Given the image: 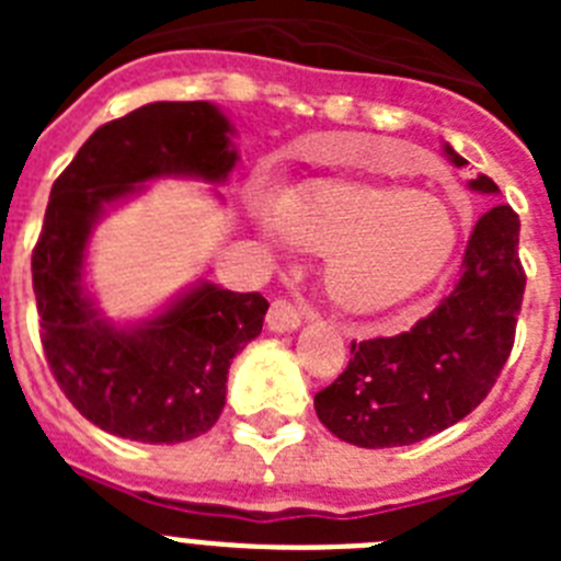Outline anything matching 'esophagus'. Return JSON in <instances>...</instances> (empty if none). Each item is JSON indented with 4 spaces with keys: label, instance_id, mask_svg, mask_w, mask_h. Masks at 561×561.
Wrapping results in <instances>:
<instances>
[{
    "label": "esophagus",
    "instance_id": "obj_1",
    "mask_svg": "<svg viewBox=\"0 0 561 561\" xmlns=\"http://www.w3.org/2000/svg\"><path fill=\"white\" fill-rule=\"evenodd\" d=\"M300 309H297L291 300L286 297H275L270 306V314H266V323H270L272 331H295L300 325Z\"/></svg>",
    "mask_w": 561,
    "mask_h": 561
}]
</instances>
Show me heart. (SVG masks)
<instances>
[{"instance_id": "1", "label": "heart", "mask_w": 561, "mask_h": 561, "mask_svg": "<svg viewBox=\"0 0 561 561\" xmlns=\"http://www.w3.org/2000/svg\"><path fill=\"white\" fill-rule=\"evenodd\" d=\"M270 232L325 257V295L348 314L408 304L444 272L458 244V225L444 202L359 180L295 187L275 205Z\"/></svg>"}]
</instances>
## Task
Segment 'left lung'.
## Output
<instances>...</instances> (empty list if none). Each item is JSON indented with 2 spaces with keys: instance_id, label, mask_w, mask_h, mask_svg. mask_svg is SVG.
I'll list each match as a JSON object with an SVG mask.
<instances>
[{
  "instance_id": "obj_1",
  "label": "left lung",
  "mask_w": 561,
  "mask_h": 561,
  "mask_svg": "<svg viewBox=\"0 0 561 561\" xmlns=\"http://www.w3.org/2000/svg\"><path fill=\"white\" fill-rule=\"evenodd\" d=\"M455 165L463 157L447 146ZM474 191L497 193L489 176ZM519 219L494 205L474 225L460 280L410 331L351 342L348 368L314 396L317 419L354 447H408L472 413L500 379L523 309Z\"/></svg>"
}]
</instances>
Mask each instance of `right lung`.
Masks as SVG:
<instances>
[{
  "label": "right lung",
  "mask_w": 561,
  "mask_h": 561,
  "mask_svg": "<svg viewBox=\"0 0 561 561\" xmlns=\"http://www.w3.org/2000/svg\"><path fill=\"white\" fill-rule=\"evenodd\" d=\"M230 123L205 101L148 103L106 123L49 193L33 247V291L44 356L72 408L95 427L146 444L199 438L225 410L227 370L270 309L257 291L202 284L142 329L98 320L81 264L103 205L162 173L225 180L236 165Z\"/></svg>",
  "instance_id": "add662e5"
}]
</instances>
